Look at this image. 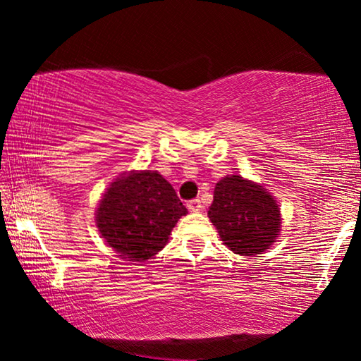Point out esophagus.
Listing matches in <instances>:
<instances>
[{
	"instance_id": "obj_1",
	"label": "esophagus",
	"mask_w": 361,
	"mask_h": 361,
	"mask_svg": "<svg viewBox=\"0 0 361 361\" xmlns=\"http://www.w3.org/2000/svg\"><path fill=\"white\" fill-rule=\"evenodd\" d=\"M187 209H189L190 212H199V210H202V200H200V199L189 200V202H187Z\"/></svg>"
}]
</instances>
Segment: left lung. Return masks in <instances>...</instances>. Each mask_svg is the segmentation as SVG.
Returning <instances> with one entry per match:
<instances>
[{
    "label": "left lung",
    "mask_w": 361,
    "mask_h": 361,
    "mask_svg": "<svg viewBox=\"0 0 361 361\" xmlns=\"http://www.w3.org/2000/svg\"><path fill=\"white\" fill-rule=\"evenodd\" d=\"M209 219L233 253L255 256L268 250L279 233L276 200L261 185L240 176L216 182Z\"/></svg>",
    "instance_id": "8db88e82"
}]
</instances>
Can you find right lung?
<instances>
[{
	"label": "right lung",
	"instance_id": "obj_1",
	"mask_svg": "<svg viewBox=\"0 0 361 361\" xmlns=\"http://www.w3.org/2000/svg\"><path fill=\"white\" fill-rule=\"evenodd\" d=\"M187 209L156 171L131 172L113 182L97 210V226L121 258L145 261L159 253Z\"/></svg>",
	"mask_w": 361,
	"mask_h": 361
}]
</instances>
